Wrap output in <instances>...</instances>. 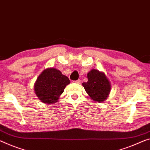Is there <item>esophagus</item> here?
<instances>
[{
  "label": "esophagus",
  "instance_id": "1",
  "mask_svg": "<svg viewBox=\"0 0 150 150\" xmlns=\"http://www.w3.org/2000/svg\"><path fill=\"white\" fill-rule=\"evenodd\" d=\"M74 82L77 83V84H80V82H81V80H80V79H78L77 80H75V81H74Z\"/></svg>",
  "mask_w": 150,
  "mask_h": 150
}]
</instances>
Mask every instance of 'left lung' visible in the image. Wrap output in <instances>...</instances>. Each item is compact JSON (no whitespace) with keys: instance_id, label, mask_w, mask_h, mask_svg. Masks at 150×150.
Segmentation results:
<instances>
[{"instance_id":"1","label":"left lung","mask_w":150,"mask_h":150,"mask_svg":"<svg viewBox=\"0 0 150 150\" xmlns=\"http://www.w3.org/2000/svg\"><path fill=\"white\" fill-rule=\"evenodd\" d=\"M88 82L82 83L85 91L92 99L98 103L107 98L110 91V84L104 73L92 70L87 74Z\"/></svg>"}]
</instances>
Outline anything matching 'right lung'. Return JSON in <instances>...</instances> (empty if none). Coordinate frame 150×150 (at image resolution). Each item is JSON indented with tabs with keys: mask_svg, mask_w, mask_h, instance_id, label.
<instances>
[{
	"mask_svg": "<svg viewBox=\"0 0 150 150\" xmlns=\"http://www.w3.org/2000/svg\"><path fill=\"white\" fill-rule=\"evenodd\" d=\"M69 83V78L62 74L60 71L55 68H47L39 76L34 90L41 102L53 104L57 102Z\"/></svg>",
	"mask_w": 150,
	"mask_h": 150,
	"instance_id": "right-lung-1",
	"label": "right lung"
}]
</instances>
